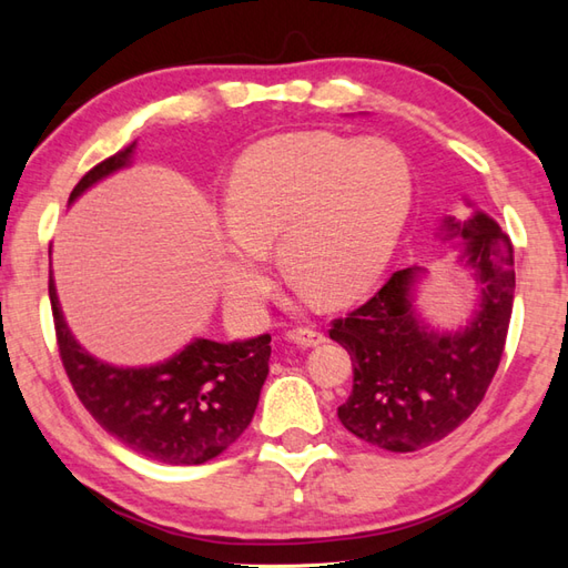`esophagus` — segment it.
I'll return each mask as SVG.
<instances>
[{"label": "esophagus", "instance_id": "esophagus-1", "mask_svg": "<svg viewBox=\"0 0 568 568\" xmlns=\"http://www.w3.org/2000/svg\"><path fill=\"white\" fill-rule=\"evenodd\" d=\"M287 342H293L297 346H317L324 342V334L310 327H300V329L287 332Z\"/></svg>", "mask_w": 568, "mask_h": 568}]
</instances>
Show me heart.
Listing matches in <instances>:
<instances>
[{
    "mask_svg": "<svg viewBox=\"0 0 568 568\" xmlns=\"http://www.w3.org/2000/svg\"><path fill=\"white\" fill-rule=\"evenodd\" d=\"M415 168L388 139L295 131L241 155L224 210L234 232L226 295L256 307L268 293L263 251L277 237L287 281L344 300L376 277L407 224Z\"/></svg>",
    "mask_w": 568,
    "mask_h": 568,
    "instance_id": "b5f03b06",
    "label": "heart"
}]
</instances>
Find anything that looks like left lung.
Here are the masks:
<instances>
[{
    "label": "left lung",
    "instance_id": "8db88e82",
    "mask_svg": "<svg viewBox=\"0 0 568 568\" xmlns=\"http://www.w3.org/2000/svg\"><path fill=\"white\" fill-rule=\"evenodd\" d=\"M480 285V305L458 332H437L417 315L415 283L425 268L395 271L368 303L334 320L329 336L354 364V388L336 409L342 425L385 452H417L444 439L484 400L513 315L510 236L484 212L444 216Z\"/></svg>",
    "mask_w": 568,
    "mask_h": 568
}]
</instances>
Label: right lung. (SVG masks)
<instances>
[{
  "instance_id": "1",
  "label": "right lung",
  "mask_w": 568,
  "mask_h": 568,
  "mask_svg": "<svg viewBox=\"0 0 568 568\" xmlns=\"http://www.w3.org/2000/svg\"><path fill=\"white\" fill-rule=\"evenodd\" d=\"M134 149L131 143L84 173L70 202L129 168ZM48 295L72 390L98 425L131 452L159 464L197 466L229 449L251 425L268 376L271 334L232 344L195 339L163 364L122 368L94 358L75 342L58 303L53 273Z\"/></svg>"
}]
</instances>
